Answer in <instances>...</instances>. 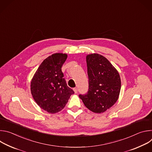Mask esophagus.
<instances>
[{"instance_id":"obj_1","label":"esophagus","mask_w":152,"mask_h":152,"mask_svg":"<svg viewBox=\"0 0 152 152\" xmlns=\"http://www.w3.org/2000/svg\"><path fill=\"white\" fill-rule=\"evenodd\" d=\"M73 91H74V92H75V93H77V88H73Z\"/></svg>"}]
</instances>
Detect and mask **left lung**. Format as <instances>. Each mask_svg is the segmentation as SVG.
Wrapping results in <instances>:
<instances>
[{
    "label": "left lung",
    "mask_w": 152,
    "mask_h": 152,
    "mask_svg": "<svg viewBox=\"0 0 152 152\" xmlns=\"http://www.w3.org/2000/svg\"><path fill=\"white\" fill-rule=\"evenodd\" d=\"M89 89L79 96L85 106L94 113H102L117 101L121 79L117 69L103 56L91 53L86 56Z\"/></svg>",
    "instance_id": "left-lung-1"
}]
</instances>
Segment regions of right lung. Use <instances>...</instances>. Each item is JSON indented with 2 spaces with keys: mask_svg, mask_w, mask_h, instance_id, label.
<instances>
[{
  "mask_svg": "<svg viewBox=\"0 0 152 152\" xmlns=\"http://www.w3.org/2000/svg\"><path fill=\"white\" fill-rule=\"evenodd\" d=\"M67 58V54L62 53L48 56L40 64L31 80V91L34 100L49 113L61 111L74 94L61 70Z\"/></svg>",
  "mask_w": 152,
  "mask_h": 152,
  "instance_id": "1",
  "label": "right lung"
}]
</instances>
